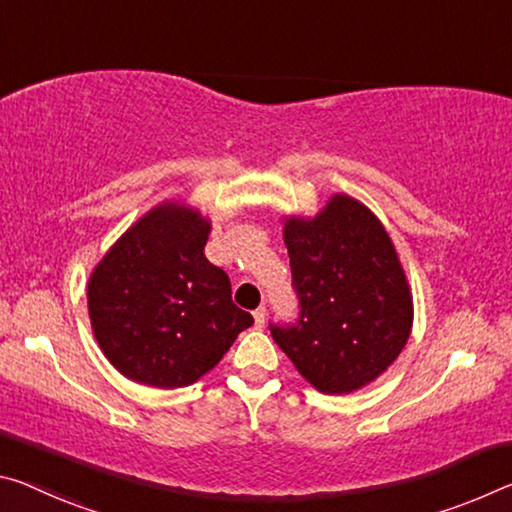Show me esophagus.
I'll return each instance as SVG.
<instances>
[{
    "mask_svg": "<svg viewBox=\"0 0 512 512\" xmlns=\"http://www.w3.org/2000/svg\"><path fill=\"white\" fill-rule=\"evenodd\" d=\"M253 316H255V326L257 328H264V323H266V307H257V310L253 312Z\"/></svg>",
    "mask_w": 512,
    "mask_h": 512,
    "instance_id": "34e87169",
    "label": "esophagus"
}]
</instances>
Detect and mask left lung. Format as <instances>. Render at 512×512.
<instances>
[{"instance_id": "left-lung-1", "label": "left lung", "mask_w": 512, "mask_h": 512, "mask_svg": "<svg viewBox=\"0 0 512 512\" xmlns=\"http://www.w3.org/2000/svg\"><path fill=\"white\" fill-rule=\"evenodd\" d=\"M298 316L269 323L296 369L326 394L380 376L403 351L412 298L392 239L367 207L335 196L323 212L285 225Z\"/></svg>"}]
</instances>
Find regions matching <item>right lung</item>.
Wrapping results in <instances>:
<instances>
[{
	"mask_svg": "<svg viewBox=\"0 0 512 512\" xmlns=\"http://www.w3.org/2000/svg\"><path fill=\"white\" fill-rule=\"evenodd\" d=\"M209 223L191 209H152L88 282V314L109 362L136 383L173 389L214 369L253 316L232 303L205 257Z\"/></svg>",
	"mask_w": 512,
	"mask_h": 512,
	"instance_id": "obj_1",
	"label": "right lung"
}]
</instances>
